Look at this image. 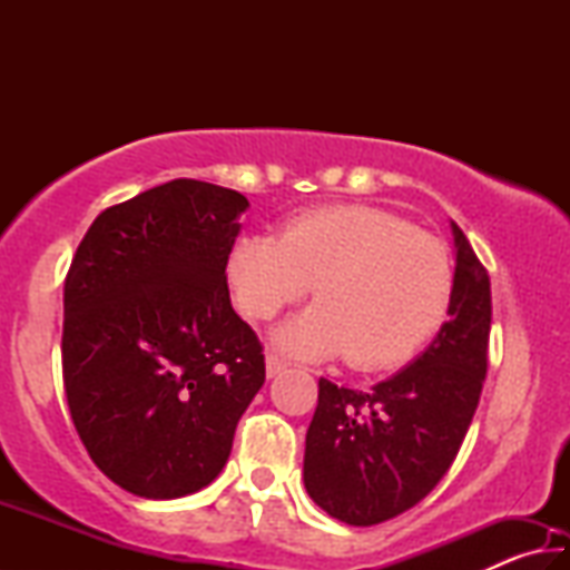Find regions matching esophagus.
<instances>
[{"label":"esophagus","instance_id":"obj_1","mask_svg":"<svg viewBox=\"0 0 570 570\" xmlns=\"http://www.w3.org/2000/svg\"><path fill=\"white\" fill-rule=\"evenodd\" d=\"M282 372H286V362L278 354L268 352L266 354V374H268V377H278Z\"/></svg>","mask_w":570,"mask_h":570}]
</instances>
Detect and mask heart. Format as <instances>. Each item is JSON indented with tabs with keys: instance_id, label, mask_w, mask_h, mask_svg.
<instances>
[{
	"instance_id": "heart-1",
	"label": "heart",
	"mask_w": 570,
	"mask_h": 570,
	"mask_svg": "<svg viewBox=\"0 0 570 570\" xmlns=\"http://www.w3.org/2000/svg\"><path fill=\"white\" fill-rule=\"evenodd\" d=\"M236 304L272 320L314 284L320 304L276 332L288 352L392 366L438 330L452 294L448 248L372 206H330L286 220L278 238L240 236L228 256Z\"/></svg>"
}]
</instances>
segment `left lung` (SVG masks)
Listing matches in <instances>:
<instances>
[{"instance_id": "8db88e82", "label": "left lung", "mask_w": 570, "mask_h": 570, "mask_svg": "<svg viewBox=\"0 0 570 570\" xmlns=\"http://www.w3.org/2000/svg\"><path fill=\"white\" fill-rule=\"evenodd\" d=\"M448 322L417 360L370 392L320 380L306 430L304 488L346 525L404 513L450 470L488 372L490 276L458 224Z\"/></svg>"}]
</instances>
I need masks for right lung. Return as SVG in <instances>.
Wrapping results in <instances>:
<instances>
[{
    "label": "right lung",
    "instance_id": "add662e5",
    "mask_svg": "<svg viewBox=\"0 0 570 570\" xmlns=\"http://www.w3.org/2000/svg\"><path fill=\"white\" fill-rule=\"evenodd\" d=\"M246 196L176 178L105 208L65 278L62 380L77 435L115 485L170 500L218 478L266 380L230 306Z\"/></svg>",
    "mask_w": 570,
    "mask_h": 570
}]
</instances>
